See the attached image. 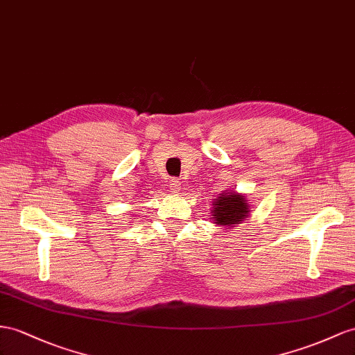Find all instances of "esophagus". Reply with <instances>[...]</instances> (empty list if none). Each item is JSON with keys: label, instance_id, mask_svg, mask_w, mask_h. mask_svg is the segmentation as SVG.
Instances as JSON below:
<instances>
[{"label": "esophagus", "instance_id": "obj_1", "mask_svg": "<svg viewBox=\"0 0 355 355\" xmlns=\"http://www.w3.org/2000/svg\"><path fill=\"white\" fill-rule=\"evenodd\" d=\"M169 189L172 190V192H178V190L181 189L180 180H178V178H172V180L169 181Z\"/></svg>", "mask_w": 355, "mask_h": 355}]
</instances>
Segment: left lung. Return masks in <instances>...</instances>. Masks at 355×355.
Here are the masks:
<instances>
[{"mask_svg":"<svg viewBox=\"0 0 355 355\" xmlns=\"http://www.w3.org/2000/svg\"><path fill=\"white\" fill-rule=\"evenodd\" d=\"M249 211V204L244 196L239 193H222L214 201V208L211 213L214 216V223L230 226L241 223V220L248 217Z\"/></svg>","mask_w":355,"mask_h":355,"instance_id":"left-lung-1","label":"left lung"}]
</instances>
